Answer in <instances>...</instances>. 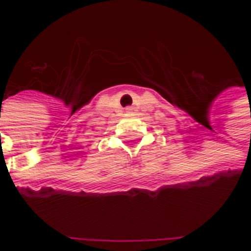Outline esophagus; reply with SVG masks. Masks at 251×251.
<instances>
[{"label":"esophagus","instance_id":"obj_1","mask_svg":"<svg viewBox=\"0 0 251 251\" xmlns=\"http://www.w3.org/2000/svg\"><path fill=\"white\" fill-rule=\"evenodd\" d=\"M126 111H133V107H127V109H126Z\"/></svg>","mask_w":251,"mask_h":251}]
</instances>
